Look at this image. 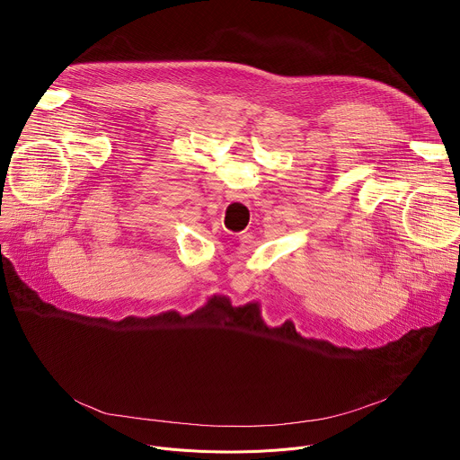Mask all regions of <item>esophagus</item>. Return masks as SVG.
Listing matches in <instances>:
<instances>
[{
    "mask_svg": "<svg viewBox=\"0 0 460 460\" xmlns=\"http://www.w3.org/2000/svg\"><path fill=\"white\" fill-rule=\"evenodd\" d=\"M243 199H245V194L233 192V190H229V192H227V200H238V202H242Z\"/></svg>",
    "mask_w": 460,
    "mask_h": 460,
    "instance_id": "34e87169",
    "label": "esophagus"
}]
</instances>
